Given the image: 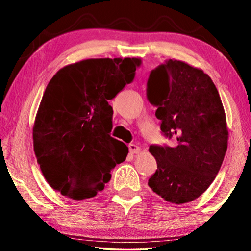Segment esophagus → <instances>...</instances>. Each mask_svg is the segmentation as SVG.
Here are the masks:
<instances>
[{
  "label": "esophagus",
  "instance_id": "1",
  "mask_svg": "<svg viewBox=\"0 0 251 251\" xmlns=\"http://www.w3.org/2000/svg\"><path fill=\"white\" fill-rule=\"evenodd\" d=\"M128 150L130 154H138V152L141 151V148H139L137 145H135V144H129Z\"/></svg>",
  "mask_w": 251,
  "mask_h": 251
}]
</instances>
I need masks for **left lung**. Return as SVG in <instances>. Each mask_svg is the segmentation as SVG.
<instances>
[{"label": "left lung", "instance_id": "left-lung-1", "mask_svg": "<svg viewBox=\"0 0 251 251\" xmlns=\"http://www.w3.org/2000/svg\"><path fill=\"white\" fill-rule=\"evenodd\" d=\"M147 99L157 106L161 133L175 141L173 146H150L157 169L148 186L172 203L193 201L214 181L227 151L219 93L203 71L168 59L151 72Z\"/></svg>", "mask_w": 251, "mask_h": 251}]
</instances>
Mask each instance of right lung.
<instances>
[{"instance_id": "right-lung-1", "label": "right lung", "mask_w": 251, "mask_h": 251, "mask_svg": "<svg viewBox=\"0 0 251 251\" xmlns=\"http://www.w3.org/2000/svg\"><path fill=\"white\" fill-rule=\"evenodd\" d=\"M141 58H90L59 70L42 97L34 151L46 181L75 201L96 196L128 147L109 135L113 100L133 82Z\"/></svg>"}]
</instances>
